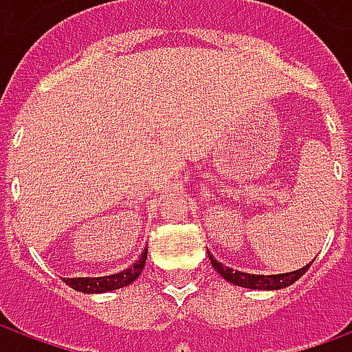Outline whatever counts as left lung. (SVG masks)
<instances>
[{"mask_svg":"<svg viewBox=\"0 0 352 352\" xmlns=\"http://www.w3.org/2000/svg\"><path fill=\"white\" fill-rule=\"evenodd\" d=\"M209 254V260L213 264L214 272L219 273L221 277L236 285V287H243V288H252V290H279V288H287L290 287L292 283L302 277L303 273L307 272V267L311 265V262L307 265H303L300 270L296 272H288V273H275V275H256V273H245V272H237V270H232L228 265H222V262L214 258L211 252L207 251Z\"/></svg>","mask_w":352,"mask_h":352,"instance_id":"left-lung-1","label":"left lung"}]
</instances>
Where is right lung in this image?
Masks as SVG:
<instances>
[{"mask_svg": "<svg viewBox=\"0 0 352 352\" xmlns=\"http://www.w3.org/2000/svg\"><path fill=\"white\" fill-rule=\"evenodd\" d=\"M146 252L148 251L145 249V251L141 252V256H139L130 267L122 270V272L111 273V275H105V277H73V279L64 277L65 285H69L73 290L85 292V294H101V292H109V290L128 287V285L138 279L139 275H141V272H143Z\"/></svg>", "mask_w": 352, "mask_h": 352, "instance_id": "1", "label": "right lung"}]
</instances>
